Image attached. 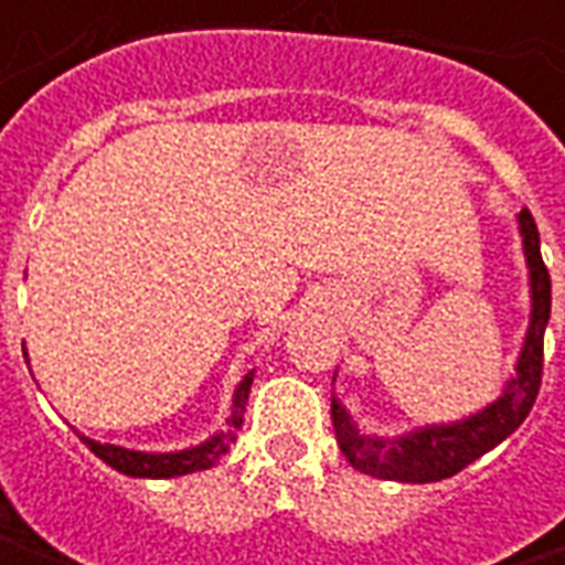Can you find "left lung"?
<instances>
[{
    "label": "left lung",
    "mask_w": 565,
    "mask_h": 565,
    "mask_svg": "<svg viewBox=\"0 0 565 565\" xmlns=\"http://www.w3.org/2000/svg\"><path fill=\"white\" fill-rule=\"evenodd\" d=\"M518 233H521L526 284H530V323L523 332L521 354L514 360V372L502 384L497 399L460 420L424 424L396 436H379V433H363L354 415L348 412V405H342L339 396H332L335 438L354 469L381 481H403V484L441 481L466 469L478 457H484L487 450L497 448L499 441H505L526 420L542 384V344L551 320V278L542 263L539 230L526 209L518 214Z\"/></svg>",
    "instance_id": "left-lung-1"
}]
</instances>
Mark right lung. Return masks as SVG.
<instances>
[{
  "label": "right lung",
  "instance_id": "right-lung-1",
  "mask_svg": "<svg viewBox=\"0 0 565 565\" xmlns=\"http://www.w3.org/2000/svg\"><path fill=\"white\" fill-rule=\"evenodd\" d=\"M23 354H26V351H23ZM254 372H257V369H247L245 375H242V381L235 384L233 405H230V415H226L221 429H217L214 436L205 438V441H199V445H190V448L181 450H136L124 448V445H111V441H96V438L90 436H81V441H84L99 460L108 462L117 472L129 475V478H178V475L211 469L235 441V429L245 424V405L247 393H250V384H254Z\"/></svg>",
  "mask_w": 565,
  "mask_h": 565
}]
</instances>
